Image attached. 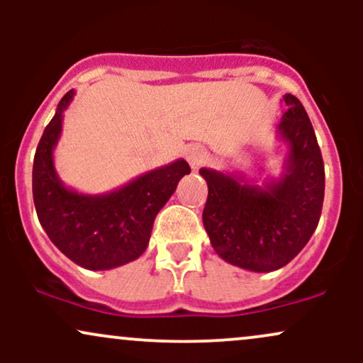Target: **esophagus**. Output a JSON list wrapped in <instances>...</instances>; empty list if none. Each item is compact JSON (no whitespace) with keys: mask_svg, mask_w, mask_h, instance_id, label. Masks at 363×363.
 I'll use <instances>...</instances> for the list:
<instances>
[{"mask_svg":"<svg viewBox=\"0 0 363 363\" xmlns=\"http://www.w3.org/2000/svg\"><path fill=\"white\" fill-rule=\"evenodd\" d=\"M205 150H203L199 145H193V147H187L186 148V160L189 162L191 169H198L199 165L205 162Z\"/></svg>","mask_w":363,"mask_h":363,"instance_id":"obj_1","label":"esophagus"}]
</instances>
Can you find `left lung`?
<instances>
[{"mask_svg": "<svg viewBox=\"0 0 363 363\" xmlns=\"http://www.w3.org/2000/svg\"><path fill=\"white\" fill-rule=\"evenodd\" d=\"M278 141L286 145L280 177L262 184L242 172L199 169L208 184L203 210L210 242L223 261L254 273L280 269L306 247L324 201V164L309 116L285 94Z\"/></svg>", "mask_w": 363, "mask_h": 363, "instance_id": "left-lung-1", "label": "left lung"}]
</instances>
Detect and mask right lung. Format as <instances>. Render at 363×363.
I'll return each instance as SVG.
<instances>
[{
    "label": "right lung",
    "instance_id": "1",
    "mask_svg": "<svg viewBox=\"0 0 363 363\" xmlns=\"http://www.w3.org/2000/svg\"><path fill=\"white\" fill-rule=\"evenodd\" d=\"M73 97L74 90H69L61 99L44 129L34 157L32 193L39 222L51 242L82 268L104 272L145 252L157 213L191 169L177 158L102 194L78 193L65 186L54 167V148L61 138L62 112Z\"/></svg>",
    "mask_w": 363,
    "mask_h": 363
}]
</instances>
